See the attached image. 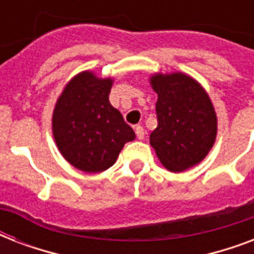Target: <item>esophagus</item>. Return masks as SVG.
Here are the masks:
<instances>
[{
  "mask_svg": "<svg viewBox=\"0 0 254 254\" xmlns=\"http://www.w3.org/2000/svg\"><path fill=\"white\" fill-rule=\"evenodd\" d=\"M134 131H135V135H137V138L143 139V137H145V129H143L141 125H137V127H134Z\"/></svg>",
  "mask_w": 254,
  "mask_h": 254,
  "instance_id": "obj_1",
  "label": "esophagus"
}]
</instances>
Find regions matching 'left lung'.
<instances>
[{"label":"left lung","instance_id":"obj_1","mask_svg":"<svg viewBox=\"0 0 254 254\" xmlns=\"http://www.w3.org/2000/svg\"><path fill=\"white\" fill-rule=\"evenodd\" d=\"M150 84L158 95V127L151 131L150 145L163 166L181 173L201 162L213 146L216 113L204 88L189 75L155 73Z\"/></svg>","mask_w":254,"mask_h":254}]
</instances>
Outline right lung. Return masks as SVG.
<instances>
[{
  "mask_svg": "<svg viewBox=\"0 0 254 254\" xmlns=\"http://www.w3.org/2000/svg\"><path fill=\"white\" fill-rule=\"evenodd\" d=\"M111 77L77 73L62 92L53 115V133L65 161L85 173L113 166L124 145L135 138L123 115L109 103Z\"/></svg>",
  "mask_w": 254,
  "mask_h": 254,
  "instance_id": "obj_1",
  "label": "right lung"
}]
</instances>
